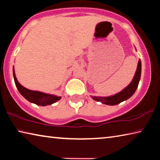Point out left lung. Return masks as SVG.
Here are the masks:
<instances>
[{
	"label": "left lung",
	"mask_w": 160,
	"mask_h": 160,
	"mask_svg": "<svg viewBox=\"0 0 160 160\" xmlns=\"http://www.w3.org/2000/svg\"><path fill=\"white\" fill-rule=\"evenodd\" d=\"M135 50H136V48H135ZM140 76H141V61L139 59L134 77L128 86H126L121 92L112 96H91V97L97 102H100L102 104L110 105V106L120 104L121 102L128 99L135 93V92L136 91L138 88V86Z\"/></svg>",
	"instance_id": "obj_1"
}]
</instances>
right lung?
Wrapping results in <instances>:
<instances>
[{
  "label": "right lung",
  "mask_w": 160,
  "mask_h": 160,
  "mask_svg": "<svg viewBox=\"0 0 160 160\" xmlns=\"http://www.w3.org/2000/svg\"><path fill=\"white\" fill-rule=\"evenodd\" d=\"M12 71L15 85L17 87L19 92L29 102L39 105V106L44 107L53 104V103L59 101L61 99V97H58L55 94H50L39 91L31 90L25 88L18 82L17 78H16L14 66L12 68Z\"/></svg>",
  "instance_id": "1"
}]
</instances>
